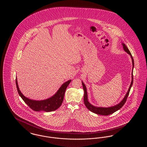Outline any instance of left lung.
<instances>
[{"mask_svg": "<svg viewBox=\"0 0 147 147\" xmlns=\"http://www.w3.org/2000/svg\"><path fill=\"white\" fill-rule=\"evenodd\" d=\"M122 45H123V49L125 50V51L127 53H128L131 57L132 59V81L131 83V85L129 86V88L128 89V90L127 91V94L125 96V98H123V99L119 103V104L113 106H111V107H96L94 106L93 105H91L89 102L88 101V94H87V90H86V86L84 84V83L82 82V85L83 86V89L84 91V104L85 105V106L86 107V108L89 110L91 112H94L95 113H96L98 115H104V116H107L109 115H111L113 113H114L117 111H118L119 110L123 105L125 104L127 98H128V96L129 95V91L131 90V88L132 86L133 82V67H134V60H133V57L132 56L130 51H129L127 47L125 44H124L123 43H122Z\"/></svg>", "mask_w": 147, "mask_h": 147, "instance_id": "left-lung-1", "label": "left lung"}]
</instances>
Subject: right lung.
<instances>
[{"label":"right lung","mask_w":147,"mask_h":147,"mask_svg":"<svg viewBox=\"0 0 147 147\" xmlns=\"http://www.w3.org/2000/svg\"><path fill=\"white\" fill-rule=\"evenodd\" d=\"M71 80H69L62 84L59 89V90L51 98L41 101L33 100L31 99H29L28 98H26L25 96H24V95L21 93V91L19 90L16 78V85L18 92L19 95L21 96L24 101L28 105L32 110L35 111H43L45 112H50L56 110L61 106L64 99L65 91L66 90L67 86L71 82Z\"/></svg>","instance_id":"obj_1"}]
</instances>
